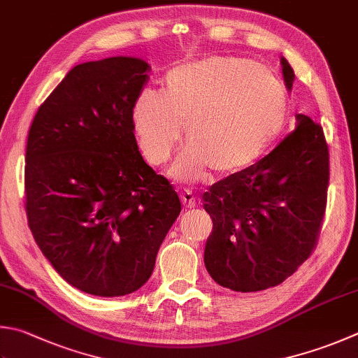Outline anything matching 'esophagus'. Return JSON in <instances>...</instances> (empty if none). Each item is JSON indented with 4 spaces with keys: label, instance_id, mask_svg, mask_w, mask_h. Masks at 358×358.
I'll return each mask as SVG.
<instances>
[{
    "label": "esophagus",
    "instance_id": "esophagus-1",
    "mask_svg": "<svg viewBox=\"0 0 358 358\" xmlns=\"http://www.w3.org/2000/svg\"><path fill=\"white\" fill-rule=\"evenodd\" d=\"M180 202L185 208H194L196 207V201H194L192 193H182L180 194Z\"/></svg>",
    "mask_w": 358,
    "mask_h": 358
}]
</instances>
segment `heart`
Segmentation results:
<instances>
[{
  "instance_id": "1",
  "label": "heart",
  "mask_w": 358,
  "mask_h": 358,
  "mask_svg": "<svg viewBox=\"0 0 358 358\" xmlns=\"http://www.w3.org/2000/svg\"><path fill=\"white\" fill-rule=\"evenodd\" d=\"M288 96L280 80L248 59L208 57L166 74L164 95L143 90L132 124L140 151L154 166L170 160L187 126V150L173 174L198 180L213 171L240 174L265 156L284 131Z\"/></svg>"
}]
</instances>
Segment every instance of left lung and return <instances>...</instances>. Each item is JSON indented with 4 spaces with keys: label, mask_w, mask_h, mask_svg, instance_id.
<instances>
[{
    "label": "left lung",
    "mask_w": 358,
    "mask_h": 358,
    "mask_svg": "<svg viewBox=\"0 0 358 358\" xmlns=\"http://www.w3.org/2000/svg\"><path fill=\"white\" fill-rule=\"evenodd\" d=\"M292 90L294 71L282 57ZM329 146L321 124L298 113L296 129L240 174L204 193L213 221L204 263L221 287L249 293L293 275L318 243L327 206Z\"/></svg>",
    "instance_id": "1"
}]
</instances>
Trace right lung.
Here are the masks:
<instances>
[{
  "label": "right lung",
  "mask_w": 358,
  "mask_h": 358,
  "mask_svg": "<svg viewBox=\"0 0 358 358\" xmlns=\"http://www.w3.org/2000/svg\"><path fill=\"white\" fill-rule=\"evenodd\" d=\"M151 66L136 57L76 65L38 107L24 165V208L54 269L115 298L151 278L180 213L170 180L141 157L132 106Z\"/></svg>",
  "instance_id": "add662e5"
}]
</instances>
